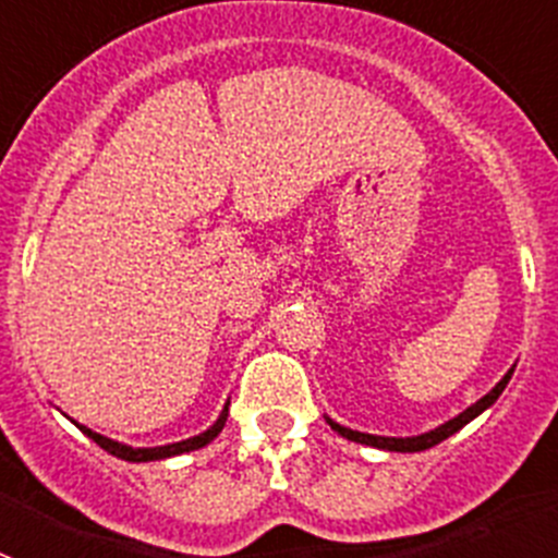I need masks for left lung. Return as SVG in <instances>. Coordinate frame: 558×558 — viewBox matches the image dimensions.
I'll use <instances>...</instances> for the list:
<instances>
[{
  "label": "left lung",
  "mask_w": 558,
  "mask_h": 558,
  "mask_svg": "<svg viewBox=\"0 0 558 558\" xmlns=\"http://www.w3.org/2000/svg\"><path fill=\"white\" fill-rule=\"evenodd\" d=\"M511 372H514V368H511ZM511 372L506 374V377H502L500 383H497V386L492 388L489 393H486V397H483V399H477L475 405H472V408H466V411H463V413H458L456 418H450V422H445V425H441V427H436V430H430V433H422V436H413V438H388V436H372V433L349 430V427L338 425V422H332V418H327V422H329V427H332L335 433H340V436H343V438H349V441H357V445L379 447V450H391V452H422V450H430V447L441 445V441H445V438H450L452 433H458V430H461L463 425H470V422H472V418L477 416V413H483V411H486V408H489L492 402H495V399L500 397V393H502V388L509 386Z\"/></svg>",
  "instance_id": "left-lung-1"
}]
</instances>
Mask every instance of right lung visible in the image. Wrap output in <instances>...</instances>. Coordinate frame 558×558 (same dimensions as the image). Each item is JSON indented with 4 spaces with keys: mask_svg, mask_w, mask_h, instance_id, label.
Here are the masks:
<instances>
[{
    "mask_svg": "<svg viewBox=\"0 0 558 558\" xmlns=\"http://www.w3.org/2000/svg\"><path fill=\"white\" fill-rule=\"evenodd\" d=\"M226 416H229V405L223 408V413H220V418L215 422V425L209 427L206 433H201V436L195 438H186V441H175V445H167V447H128V445H120V441H111V438L100 436V433L88 430V427L83 425H75L81 427L83 433H86L92 441H97V445L102 447L106 452H111V456L122 458V461H133V463H142V461H159V458H170V456H181V452H192V450H201V447H206L211 441V438H218V433L223 430L226 425Z\"/></svg>",
    "mask_w": 558,
    "mask_h": 558,
    "instance_id": "obj_1",
    "label": "right lung"
}]
</instances>
